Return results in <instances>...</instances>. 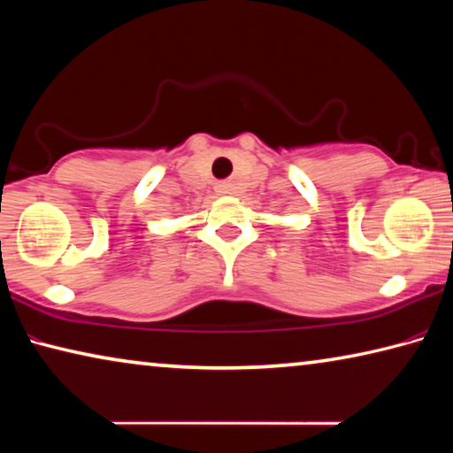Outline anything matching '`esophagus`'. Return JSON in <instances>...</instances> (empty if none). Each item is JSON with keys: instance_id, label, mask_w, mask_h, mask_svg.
<instances>
[{"instance_id": "obj_1", "label": "esophagus", "mask_w": 453, "mask_h": 453, "mask_svg": "<svg viewBox=\"0 0 453 453\" xmlns=\"http://www.w3.org/2000/svg\"><path fill=\"white\" fill-rule=\"evenodd\" d=\"M218 191H219V194H229V191H232V183L219 181V183H218Z\"/></svg>"}]
</instances>
